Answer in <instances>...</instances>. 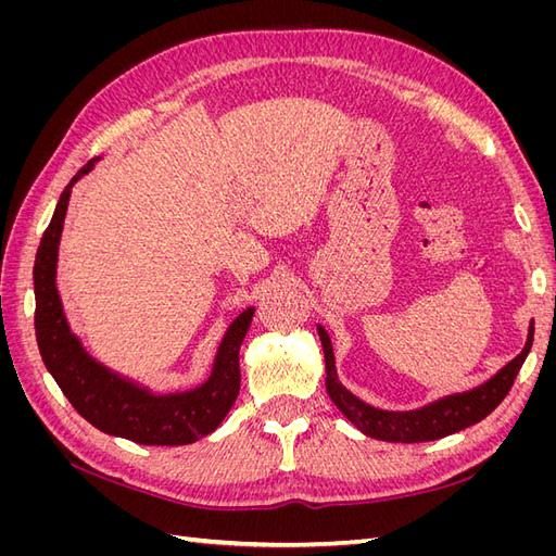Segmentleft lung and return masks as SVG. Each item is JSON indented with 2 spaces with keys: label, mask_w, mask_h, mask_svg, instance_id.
Masks as SVG:
<instances>
[{
  "label": "left lung",
  "mask_w": 556,
  "mask_h": 556,
  "mask_svg": "<svg viewBox=\"0 0 556 556\" xmlns=\"http://www.w3.org/2000/svg\"><path fill=\"white\" fill-rule=\"evenodd\" d=\"M317 336L319 341H323V350H325V368H327L325 384L333 406L339 408L362 433L371 435V439L387 441V443H425V441H439L443 435L457 433L470 425L480 422V419H484L503 399H506L521 364H525L531 350L533 319L529 323L525 348H521V352L515 359H510L506 366L498 368L490 380H484L482 384L473 387V390L441 396L427 403V406H419L413 410L376 408L371 403H366L359 396L352 394L348 387L341 384L339 374H336L331 339L323 325H317Z\"/></svg>",
  "instance_id": "left-lung-1"
}]
</instances>
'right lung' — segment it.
<instances>
[{"label":"right lung","instance_id":"add662e5","mask_svg":"<svg viewBox=\"0 0 556 556\" xmlns=\"http://www.w3.org/2000/svg\"><path fill=\"white\" fill-rule=\"evenodd\" d=\"M94 164L97 160H90L66 185L37 250L35 329L41 359L78 415L99 431L139 445L194 443L220 427L239 396V350L255 308H245L227 325L217 343L208 378L194 387L155 392L99 362L72 331L58 292L60 239L72 188L94 169Z\"/></svg>","mask_w":556,"mask_h":556}]
</instances>
